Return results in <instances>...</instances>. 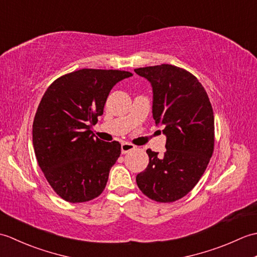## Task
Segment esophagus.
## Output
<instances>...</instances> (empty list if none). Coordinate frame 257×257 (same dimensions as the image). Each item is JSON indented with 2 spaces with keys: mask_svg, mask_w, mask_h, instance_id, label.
Masks as SVG:
<instances>
[{
  "mask_svg": "<svg viewBox=\"0 0 257 257\" xmlns=\"http://www.w3.org/2000/svg\"><path fill=\"white\" fill-rule=\"evenodd\" d=\"M135 149H136V147L134 145H132V144H128V143H122L121 144V152H122V155L128 154L129 151H133Z\"/></svg>",
  "mask_w": 257,
  "mask_h": 257,
  "instance_id": "esophagus-1",
  "label": "esophagus"
}]
</instances>
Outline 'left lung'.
Wrapping results in <instances>:
<instances>
[{"label":"left lung","instance_id":"8db88e82","mask_svg":"<svg viewBox=\"0 0 257 257\" xmlns=\"http://www.w3.org/2000/svg\"><path fill=\"white\" fill-rule=\"evenodd\" d=\"M152 87V117L167 138L163 156L147 150L149 165L137 174L141 192L157 202L187 195L209 165L214 116L203 86L192 74L169 64L135 69Z\"/></svg>","mask_w":257,"mask_h":257}]
</instances>
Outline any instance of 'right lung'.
<instances>
[{
    "mask_svg": "<svg viewBox=\"0 0 257 257\" xmlns=\"http://www.w3.org/2000/svg\"><path fill=\"white\" fill-rule=\"evenodd\" d=\"M132 76L124 70L79 69L56 79L43 96L33 146L48 183L65 201H90L105 189L121 146L96 138L91 128L112 87Z\"/></svg>",
    "mask_w": 257,
    "mask_h": 257,
    "instance_id": "1",
    "label": "right lung"
}]
</instances>
